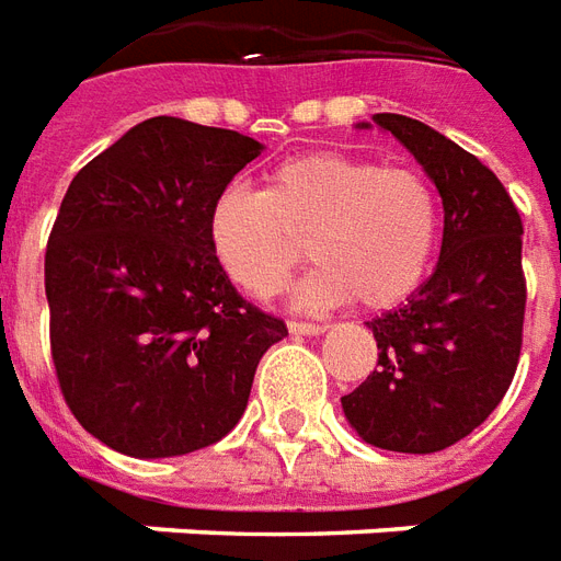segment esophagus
I'll use <instances>...</instances> for the list:
<instances>
[{"mask_svg": "<svg viewBox=\"0 0 561 561\" xmlns=\"http://www.w3.org/2000/svg\"><path fill=\"white\" fill-rule=\"evenodd\" d=\"M287 329L293 335H323L329 325L323 323H305V320H289Z\"/></svg>", "mask_w": 561, "mask_h": 561, "instance_id": "obj_1", "label": "esophagus"}]
</instances>
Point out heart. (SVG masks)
Segmentation results:
<instances>
[{
	"instance_id": "obj_1",
	"label": "heart",
	"mask_w": 561,
	"mask_h": 561,
	"mask_svg": "<svg viewBox=\"0 0 561 561\" xmlns=\"http://www.w3.org/2000/svg\"><path fill=\"white\" fill-rule=\"evenodd\" d=\"M208 248L238 287L268 299L311 256L301 308L356 299L387 311L426 277L438 248V196L414 169L347 153H301L274 165L265 190L224 186L208 205Z\"/></svg>"
}]
</instances>
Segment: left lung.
I'll use <instances>...</instances> for the list:
<instances>
[{
	"instance_id": "1",
	"label": "left lung",
	"mask_w": 561,
	"mask_h": 561,
	"mask_svg": "<svg viewBox=\"0 0 561 561\" xmlns=\"http://www.w3.org/2000/svg\"><path fill=\"white\" fill-rule=\"evenodd\" d=\"M438 186L444 238L435 272L371 323L377 368L341 399L356 435L396 453H438L499 408L523 347V220L502 181L432 126L375 114ZM371 123H356L371 129Z\"/></svg>"
}]
</instances>
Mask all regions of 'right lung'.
<instances>
[{
    "mask_svg": "<svg viewBox=\"0 0 561 561\" xmlns=\"http://www.w3.org/2000/svg\"><path fill=\"white\" fill-rule=\"evenodd\" d=\"M260 141L150 117L71 178L50 229V353L75 420L135 459L217 444L244 414L284 320L238 296L208 205Z\"/></svg>",
    "mask_w": 561,
    "mask_h": 561,
    "instance_id": "1",
    "label": "right lung"
}]
</instances>
